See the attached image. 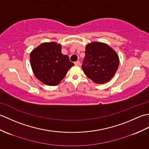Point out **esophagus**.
Instances as JSON below:
<instances>
[{"mask_svg": "<svg viewBox=\"0 0 149 149\" xmlns=\"http://www.w3.org/2000/svg\"><path fill=\"white\" fill-rule=\"evenodd\" d=\"M74 64H75V65H77V66L80 65V61H75V62L74 63Z\"/></svg>", "mask_w": 149, "mask_h": 149, "instance_id": "obj_1", "label": "esophagus"}]
</instances>
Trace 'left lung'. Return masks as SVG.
<instances>
[{
    "label": "left lung",
    "mask_w": 149,
    "mask_h": 149,
    "mask_svg": "<svg viewBox=\"0 0 149 149\" xmlns=\"http://www.w3.org/2000/svg\"><path fill=\"white\" fill-rule=\"evenodd\" d=\"M118 65V56L107 44L95 42L86 45L82 68L94 83L108 82L115 74Z\"/></svg>",
    "instance_id": "obj_1"
}]
</instances>
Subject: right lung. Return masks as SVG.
Returning a JSON list of instances; mask_svg holds the SVG:
<instances>
[{
    "label": "right lung",
    "mask_w": 149,
    "mask_h": 149,
    "mask_svg": "<svg viewBox=\"0 0 149 149\" xmlns=\"http://www.w3.org/2000/svg\"><path fill=\"white\" fill-rule=\"evenodd\" d=\"M31 66L38 79L49 86H56L74 64L61 53V45L55 42L43 43L30 54Z\"/></svg>",
    "instance_id": "add662e5"
}]
</instances>
